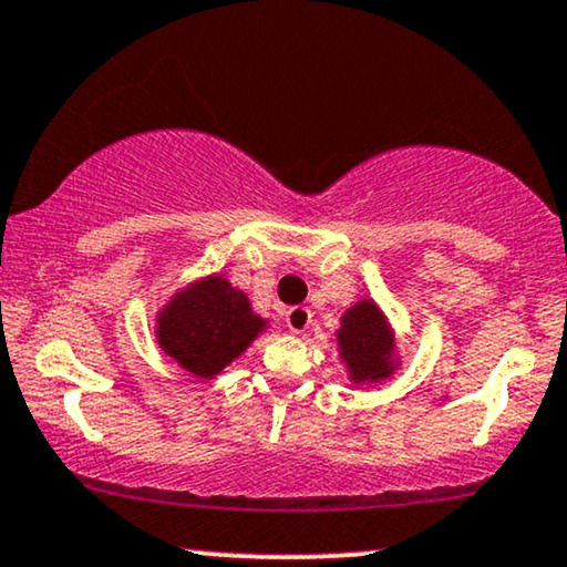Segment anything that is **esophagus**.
<instances>
[{"label": "esophagus", "instance_id": "1", "mask_svg": "<svg viewBox=\"0 0 567 567\" xmlns=\"http://www.w3.org/2000/svg\"><path fill=\"white\" fill-rule=\"evenodd\" d=\"M285 324H288L290 332H306L308 324H311V311L306 306H292L285 313Z\"/></svg>", "mask_w": 567, "mask_h": 567}]
</instances>
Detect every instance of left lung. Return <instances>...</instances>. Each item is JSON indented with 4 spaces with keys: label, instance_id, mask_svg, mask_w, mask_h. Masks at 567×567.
<instances>
[{
    "label": "left lung",
    "instance_id": "left-lung-1",
    "mask_svg": "<svg viewBox=\"0 0 567 567\" xmlns=\"http://www.w3.org/2000/svg\"><path fill=\"white\" fill-rule=\"evenodd\" d=\"M340 342V355L348 363L350 377L355 382H377V379L390 377L392 358V334L386 329L382 311L361 300L342 317V327L337 332Z\"/></svg>",
    "mask_w": 567,
    "mask_h": 567
}]
</instances>
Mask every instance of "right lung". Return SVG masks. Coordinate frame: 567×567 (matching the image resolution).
<instances>
[{
    "instance_id": "right-lung-1",
    "label": "right lung",
    "mask_w": 567,
    "mask_h": 567,
    "mask_svg": "<svg viewBox=\"0 0 567 567\" xmlns=\"http://www.w3.org/2000/svg\"><path fill=\"white\" fill-rule=\"evenodd\" d=\"M264 329L248 298L225 277H209L177 292L162 311L156 337L190 374L209 379L233 363Z\"/></svg>"
}]
</instances>
